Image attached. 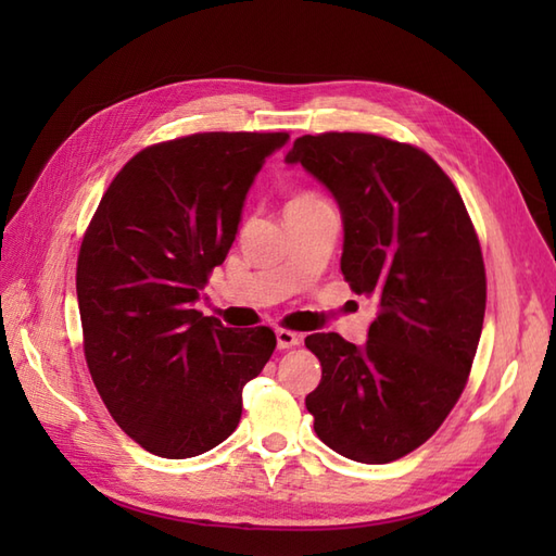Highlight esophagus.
Instances as JSON below:
<instances>
[{
    "label": "esophagus",
    "instance_id": "34e87169",
    "mask_svg": "<svg viewBox=\"0 0 556 556\" xmlns=\"http://www.w3.org/2000/svg\"><path fill=\"white\" fill-rule=\"evenodd\" d=\"M301 344V337L296 332H289V329H277V346L285 349H293Z\"/></svg>",
    "mask_w": 556,
    "mask_h": 556
}]
</instances>
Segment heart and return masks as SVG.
<instances>
[{
    "mask_svg": "<svg viewBox=\"0 0 556 556\" xmlns=\"http://www.w3.org/2000/svg\"><path fill=\"white\" fill-rule=\"evenodd\" d=\"M308 198H315V195H308V193H303V195H299V198H293V200H308ZM291 200V203H293Z\"/></svg>",
    "mask_w": 556,
    "mask_h": 556,
    "instance_id": "heart-1",
    "label": "heart"
}]
</instances>
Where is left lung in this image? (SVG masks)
<instances>
[{"mask_svg":"<svg viewBox=\"0 0 556 556\" xmlns=\"http://www.w3.org/2000/svg\"><path fill=\"white\" fill-rule=\"evenodd\" d=\"M287 162L334 195L341 275L380 308L363 346L305 337L323 365L305 408L337 454L389 464L430 440L473 365L488 299L473 222L440 164L396 140L301 136Z\"/></svg>","mask_w":556,"mask_h":556,"instance_id":"obj_1","label":"left lung"}]
</instances>
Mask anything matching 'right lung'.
I'll list each match as a JSON object with an SVG mask.
<instances>
[{"instance_id":"add662e5","label":"right lung","mask_w":556,"mask_h":556,"mask_svg":"<svg viewBox=\"0 0 556 556\" xmlns=\"http://www.w3.org/2000/svg\"><path fill=\"white\" fill-rule=\"evenodd\" d=\"M289 134H193L140 150L83 236V349L104 406L146 452L191 458L227 440L277 337L193 305L239 233L245 195Z\"/></svg>"}]
</instances>
